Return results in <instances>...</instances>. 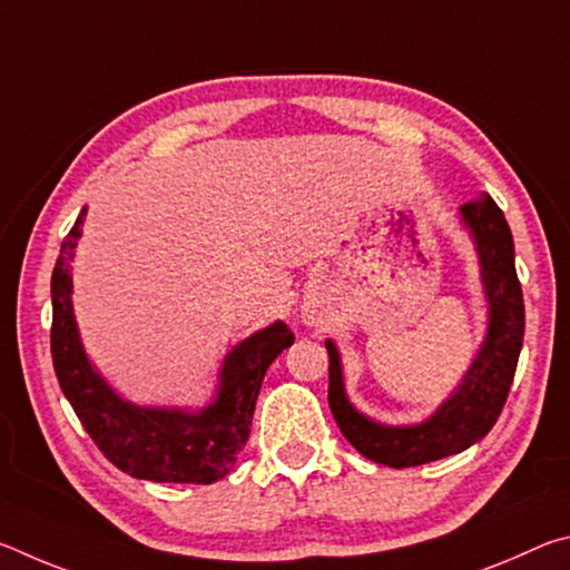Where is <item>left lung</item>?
<instances>
[{
  "instance_id": "obj_1",
  "label": "left lung",
  "mask_w": 570,
  "mask_h": 570,
  "mask_svg": "<svg viewBox=\"0 0 570 570\" xmlns=\"http://www.w3.org/2000/svg\"><path fill=\"white\" fill-rule=\"evenodd\" d=\"M462 220L478 244L482 282L490 304V326L485 344L472 362L460 390L432 414L428 422L412 428H387L366 420L356 412L344 394L342 364L334 344L330 352V407L342 435L352 445L380 465L412 468L424 462L458 455L475 445L498 422L508 400L510 384L523 346L525 306L523 288L515 274L513 234L503 210L488 193L468 200L460 208Z\"/></svg>"
}]
</instances>
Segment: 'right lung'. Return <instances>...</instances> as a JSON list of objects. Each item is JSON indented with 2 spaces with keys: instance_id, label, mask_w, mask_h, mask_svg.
Here are the masks:
<instances>
[{
  "instance_id": "right-lung-1",
  "label": "right lung",
  "mask_w": 570,
  "mask_h": 570,
  "mask_svg": "<svg viewBox=\"0 0 570 570\" xmlns=\"http://www.w3.org/2000/svg\"><path fill=\"white\" fill-rule=\"evenodd\" d=\"M82 220L85 208L65 236L52 272L50 350L57 382L82 428L115 468L138 480L210 485L234 468L244 450L264 374L294 344V334L284 322H276L240 342L220 372L218 400L204 412L148 410L122 402L92 372L72 316L70 262Z\"/></svg>"
}]
</instances>
